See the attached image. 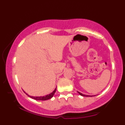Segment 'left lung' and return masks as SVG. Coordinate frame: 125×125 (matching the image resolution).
<instances>
[{
	"mask_svg": "<svg viewBox=\"0 0 125 125\" xmlns=\"http://www.w3.org/2000/svg\"><path fill=\"white\" fill-rule=\"evenodd\" d=\"M78 92V94H80V95H81V96H85V97H92V96H89V95H85V94H81V93H80V92Z\"/></svg>",
	"mask_w": 125,
	"mask_h": 125,
	"instance_id": "obj_1",
	"label": "left lung"
}]
</instances>
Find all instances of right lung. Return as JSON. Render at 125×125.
<instances>
[{"instance_id":"obj_1","label":"right lung","mask_w":125,"mask_h":125,"mask_svg":"<svg viewBox=\"0 0 125 125\" xmlns=\"http://www.w3.org/2000/svg\"><path fill=\"white\" fill-rule=\"evenodd\" d=\"M56 91V88H55V90H54L52 92L50 93V94H47L46 96H40V97H33V96H30L29 95H28L27 94H26L28 95L29 97H30L31 98H33V99H34L35 100H38V101H46V100H48L49 99H51V98H52L54 94H55V93Z\"/></svg>"}]
</instances>
